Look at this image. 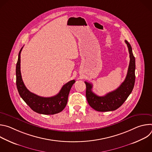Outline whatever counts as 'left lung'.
<instances>
[{"instance_id": "left-lung-1", "label": "left lung", "mask_w": 152, "mask_h": 152, "mask_svg": "<svg viewBox=\"0 0 152 152\" xmlns=\"http://www.w3.org/2000/svg\"><path fill=\"white\" fill-rule=\"evenodd\" d=\"M125 42L129 52L130 62L126 79L118 88L104 96H98L92 91L93 85L85 82L86 99L90 106L96 111L106 112L116 110L123 104L133 90L135 80V59L131 45L126 40Z\"/></svg>"}]
</instances>
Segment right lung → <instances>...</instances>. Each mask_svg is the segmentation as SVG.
<instances>
[{
	"label": "right lung",
	"mask_w": 152,
	"mask_h": 152,
	"mask_svg": "<svg viewBox=\"0 0 152 152\" xmlns=\"http://www.w3.org/2000/svg\"><path fill=\"white\" fill-rule=\"evenodd\" d=\"M19 52L16 65V85L20 97L31 109L38 113L45 115H53L61 112L66 106L68 97L72 85L76 82L72 80L63 85L59 93L50 97H43L30 92L25 86L20 72V53Z\"/></svg>",
	"instance_id": "obj_1"
}]
</instances>
